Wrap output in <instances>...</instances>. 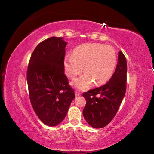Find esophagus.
<instances>
[{"instance_id": "34e87169", "label": "esophagus", "mask_w": 154, "mask_h": 154, "mask_svg": "<svg viewBox=\"0 0 154 154\" xmlns=\"http://www.w3.org/2000/svg\"><path fill=\"white\" fill-rule=\"evenodd\" d=\"M75 95H76V96H81V94L80 92H78V91H75Z\"/></svg>"}]
</instances>
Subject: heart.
<instances>
[{"instance_id": "heart-1", "label": "heart", "mask_w": 154, "mask_h": 154, "mask_svg": "<svg viewBox=\"0 0 154 154\" xmlns=\"http://www.w3.org/2000/svg\"><path fill=\"white\" fill-rule=\"evenodd\" d=\"M66 75L73 78L80 74L84 67L85 74L74 79L71 85L86 91L95 82L103 85L112 76L117 65V55L112 47L101 44H84L73 51L72 56L64 58Z\"/></svg>"}]
</instances>
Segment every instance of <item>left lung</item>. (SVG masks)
Instances as JSON below:
<instances>
[{
  "instance_id": "8db88e82",
  "label": "left lung",
  "mask_w": 154,
  "mask_h": 154,
  "mask_svg": "<svg viewBox=\"0 0 154 154\" xmlns=\"http://www.w3.org/2000/svg\"><path fill=\"white\" fill-rule=\"evenodd\" d=\"M127 72V60L120 51L116 71L110 80L103 86L83 93L86 105L83 115L91 127L103 128L114 118L125 94ZM97 95L99 96L96 97Z\"/></svg>"
}]
</instances>
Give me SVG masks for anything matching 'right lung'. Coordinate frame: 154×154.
<instances>
[{
    "label": "right lung",
    "mask_w": 154,
    "mask_h": 154,
    "mask_svg": "<svg viewBox=\"0 0 154 154\" xmlns=\"http://www.w3.org/2000/svg\"><path fill=\"white\" fill-rule=\"evenodd\" d=\"M67 42L53 36L42 42L31 57L27 71L32 108L46 125L55 127L66 118L74 92L64 74Z\"/></svg>",
    "instance_id": "right-lung-1"
}]
</instances>
